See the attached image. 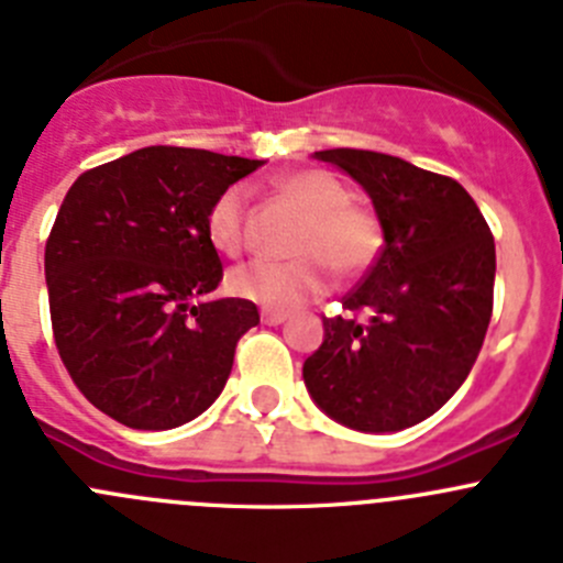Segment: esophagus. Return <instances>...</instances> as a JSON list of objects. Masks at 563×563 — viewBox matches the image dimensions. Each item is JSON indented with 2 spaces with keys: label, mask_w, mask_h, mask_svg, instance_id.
Returning <instances> with one entry per match:
<instances>
[{
  "label": "esophagus",
  "mask_w": 563,
  "mask_h": 563,
  "mask_svg": "<svg viewBox=\"0 0 563 563\" xmlns=\"http://www.w3.org/2000/svg\"><path fill=\"white\" fill-rule=\"evenodd\" d=\"M262 321L267 327H278V323L287 321V312H278V309H262Z\"/></svg>",
  "instance_id": "esophagus-1"
}]
</instances>
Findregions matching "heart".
<instances>
[{
    "label": "heart",
    "instance_id": "obj_1",
    "mask_svg": "<svg viewBox=\"0 0 563 563\" xmlns=\"http://www.w3.org/2000/svg\"><path fill=\"white\" fill-rule=\"evenodd\" d=\"M278 195L303 214L290 262H251L229 276V290L267 309L301 307L321 296L334 271L343 276L365 271L383 251V225L365 206L352 203L334 175L323 169H296L278 178ZM245 189L229 187L206 214V234L223 256L245 247Z\"/></svg>",
    "mask_w": 563,
    "mask_h": 563
}]
</instances>
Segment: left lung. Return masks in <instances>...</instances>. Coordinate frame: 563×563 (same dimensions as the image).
Segmentation results:
<instances>
[{
	"label": "left lung",
	"mask_w": 563,
	"mask_h": 563,
	"mask_svg": "<svg viewBox=\"0 0 563 563\" xmlns=\"http://www.w3.org/2000/svg\"><path fill=\"white\" fill-rule=\"evenodd\" d=\"M316 158L368 192L385 245L343 298L349 316L323 318L303 385L343 427L405 430L441 410L481 354L497 273L492 229L455 178L352 147ZM354 311L369 318L357 322Z\"/></svg>",
	"instance_id": "obj_1"
}]
</instances>
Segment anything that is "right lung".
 <instances>
[{"instance_id":"add662e5","label":"right lung","mask_w":563,"mask_h":563,"mask_svg":"<svg viewBox=\"0 0 563 563\" xmlns=\"http://www.w3.org/2000/svg\"><path fill=\"white\" fill-rule=\"evenodd\" d=\"M265 162L142 147L86 169L44 251L58 354L80 394L133 430H173L218 399L254 301L218 298L211 203Z\"/></svg>"}]
</instances>
